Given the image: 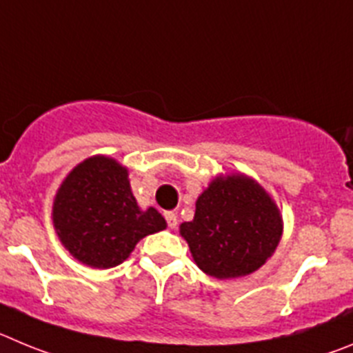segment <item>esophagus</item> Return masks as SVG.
<instances>
[{"mask_svg":"<svg viewBox=\"0 0 353 353\" xmlns=\"http://www.w3.org/2000/svg\"><path fill=\"white\" fill-rule=\"evenodd\" d=\"M165 220L170 228L177 227V212L176 211H165Z\"/></svg>","mask_w":353,"mask_h":353,"instance_id":"obj_1","label":"esophagus"}]
</instances>
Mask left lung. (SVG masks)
Masks as SVG:
<instances>
[{
  "mask_svg": "<svg viewBox=\"0 0 353 353\" xmlns=\"http://www.w3.org/2000/svg\"><path fill=\"white\" fill-rule=\"evenodd\" d=\"M193 260L218 279L252 274L274 253L281 216L260 184L244 176L214 179L196 200L195 218L181 225Z\"/></svg>",
  "mask_w": 353,
  "mask_h": 353,
  "instance_id": "1",
  "label": "left lung"
}]
</instances>
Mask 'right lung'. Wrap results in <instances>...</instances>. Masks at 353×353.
I'll use <instances>...</instances> for the list:
<instances>
[{
	"label": "right lung",
	"instance_id": "1",
	"mask_svg": "<svg viewBox=\"0 0 353 353\" xmlns=\"http://www.w3.org/2000/svg\"><path fill=\"white\" fill-rule=\"evenodd\" d=\"M52 218L66 250L98 269L121 263L142 237L167 227L157 209H139L126 169L105 157L88 158L68 174Z\"/></svg>",
	"mask_w": 353,
	"mask_h": 353
}]
</instances>
